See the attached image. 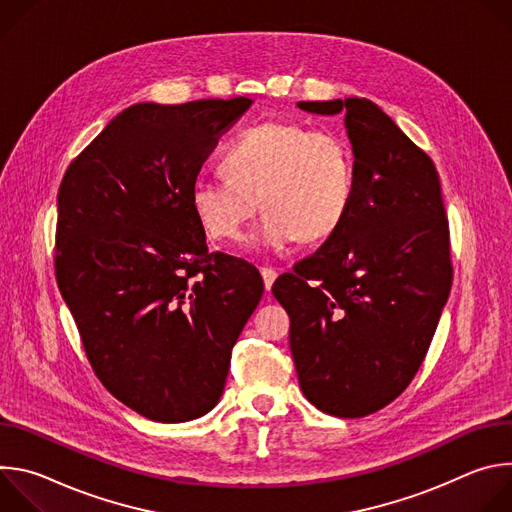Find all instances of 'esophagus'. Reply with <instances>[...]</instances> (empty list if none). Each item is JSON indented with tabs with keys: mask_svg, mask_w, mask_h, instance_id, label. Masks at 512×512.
Returning <instances> with one entry per match:
<instances>
[{
	"mask_svg": "<svg viewBox=\"0 0 512 512\" xmlns=\"http://www.w3.org/2000/svg\"><path fill=\"white\" fill-rule=\"evenodd\" d=\"M261 277H263V283H265V289L271 291L273 287V281L277 279V271L273 267H261Z\"/></svg>",
	"mask_w": 512,
	"mask_h": 512,
	"instance_id": "34e87169",
	"label": "esophagus"
}]
</instances>
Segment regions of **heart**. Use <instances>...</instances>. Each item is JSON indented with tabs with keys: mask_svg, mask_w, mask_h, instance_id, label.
Instances as JSON below:
<instances>
[{
	"mask_svg": "<svg viewBox=\"0 0 512 512\" xmlns=\"http://www.w3.org/2000/svg\"><path fill=\"white\" fill-rule=\"evenodd\" d=\"M225 176L200 174L190 204L206 233L235 241L261 206L251 235L279 251L298 237H330L348 214L354 192L350 148L342 135L304 123L269 121L243 131L223 154Z\"/></svg>",
	"mask_w": 512,
	"mask_h": 512,
	"instance_id": "heart-1",
	"label": "heart"
}]
</instances>
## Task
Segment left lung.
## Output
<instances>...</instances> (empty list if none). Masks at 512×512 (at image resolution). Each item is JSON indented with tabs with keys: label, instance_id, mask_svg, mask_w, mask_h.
Instances as JSON below:
<instances>
[{
	"label": "left lung",
	"instance_id": "left-lung-1",
	"mask_svg": "<svg viewBox=\"0 0 512 512\" xmlns=\"http://www.w3.org/2000/svg\"><path fill=\"white\" fill-rule=\"evenodd\" d=\"M344 115L354 192L342 225L273 283L306 399L336 417L389 405L415 377L452 289L450 229L429 156L369 99L300 101Z\"/></svg>",
	"mask_w": 512,
	"mask_h": 512
}]
</instances>
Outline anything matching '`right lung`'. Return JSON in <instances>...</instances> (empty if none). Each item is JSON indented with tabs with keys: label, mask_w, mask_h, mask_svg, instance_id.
Instances as JSON below:
<instances>
[{
	"label": "right lung",
	"mask_w": 512,
	"mask_h": 512,
	"mask_svg": "<svg viewBox=\"0 0 512 512\" xmlns=\"http://www.w3.org/2000/svg\"><path fill=\"white\" fill-rule=\"evenodd\" d=\"M251 99L137 103L58 188L56 281L105 389L180 423L221 399L233 346L263 296L245 259L210 253L190 184Z\"/></svg>",
	"instance_id": "add662e5"
}]
</instances>
